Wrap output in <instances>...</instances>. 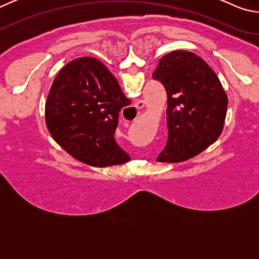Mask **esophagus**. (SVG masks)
Returning <instances> with one entry per match:
<instances>
[{"label": "esophagus", "instance_id": "esophagus-1", "mask_svg": "<svg viewBox=\"0 0 259 259\" xmlns=\"http://www.w3.org/2000/svg\"><path fill=\"white\" fill-rule=\"evenodd\" d=\"M144 106H145V102H144V100H138L137 104H136V107L138 109H142Z\"/></svg>", "mask_w": 259, "mask_h": 259}]
</instances>
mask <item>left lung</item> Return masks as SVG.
<instances>
[{
  "mask_svg": "<svg viewBox=\"0 0 259 259\" xmlns=\"http://www.w3.org/2000/svg\"><path fill=\"white\" fill-rule=\"evenodd\" d=\"M153 78L164 85L168 96V142L156 161L190 160L222 134L229 103L224 88L202 58L186 50L162 57Z\"/></svg>",
  "mask_w": 259,
  "mask_h": 259,
  "instance_id": "left-lung-1",
  "label": "left lung"
}]
</instances>
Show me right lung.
<instances>
[{
    "label": "right lung",
    "mask_w": 259,
    "mask_h": 259,
    "mask_svg": "<svg viewBox=\"0 0 259 259\" xmlns=\"http://www.w3.org/2000/svg\"><path fill=\"white\" fill-rule=\"evenodd\" d=\"M130 99L102 61L81 57L60 69L46 103L51 137L74 159L105 168L123 164L130 156L114 138L119 112Z\"/></svg>",
    "instance_id": "obj_1"
}]
</instances>
